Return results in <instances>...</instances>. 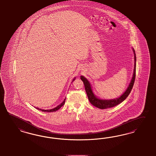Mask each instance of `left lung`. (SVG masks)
Returning a JSON list of instances; mask_svg holds the SVG:
<instances>
[{
  "label": "left lung",
  "mask_w": 156,
  "mask_h": 156,
  "mask_svg": "<svg viewBox=\"0 0 156 156\" xmlns=\"http://www.w3.org/2000/svg\"><path fill=\"white\" fill-rule=\"evenodd\" d=\"M132 51L134 53V69H133V76L132 77L131 82L128 86L127 87L126 90L122 93V95L120 97L114 99H101L97 97V95L93 92V89L91 84L90 83L88 80L84 77V76H80V79L83 81L84 85L85 90L87 93V97L89 98L90 102L96 107L100 109H105L115 107L116 105H118L120 103L124 101L127 97L129 95V94L131 93L132 89L133 87V86L134 84L135 80V76H136V53H135V49L133 48H132Z\"/></svg>",
  "instance_id": "obj_1"
}]
</instances>
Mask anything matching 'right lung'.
<instances>
[{
    "mask_svg": "<svg viewBox=\"0 0 156 156\" xmlns=\"http://www.w3.org/2000/svg\"><path fill=\"white\" fill-rule=\"evenodd\" d=\"M76 77H74V78L73 79L72 82H73L74 80H75V79H76ZM65 100H66V98L64 99L63 101H62L60 105H57V107H55V108H52V109H50V110H44V109H41V108H37V107H36V109H38V110H41V111H43V112H55V111H56L59 110V108H60L62 106H63V105H64L65 102Z\"/></svg>",
    "mask_w": 156,
    "mask_h": 156,
    "instance_id": "obj_1",
    "label": "right lung"
}]
</instances>
